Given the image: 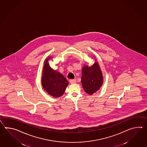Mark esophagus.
Listing matches in <instances>:
<instances>
[{
	"label": "esophagus",
	"mask_w": 147,
	"mask_h": 147,
	"mask_svg": "<svg viewBox=\"0 0 147 147\" xmlns=\"http://www.w3.org/2000/svg\"><path fill=\"white\" fill-rule=\"evenodd\" d=\"M69 83L71 84H75L76 83V80L75 79H72L69 80Z\"/></svg>",
	"instance_id": "obj_1"
}]
</instances>
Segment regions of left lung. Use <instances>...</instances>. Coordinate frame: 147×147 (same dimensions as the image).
Masks as SVG:
<instances>
[{"label": "left lung", "mask_w": 147, "mask_h": 147, "mask_svg": "<svg viewBox=\"0 0 147 147\" xmlns=\"http://www.w3.org/2000/svg\"><path fill=\"white\" fill-rule=\"evenodd\" d=\"M103 82L101 70L97 62L91 66L84 65L82 69L81 83L85 92L92 95L100 90Z\"/></svg>", "instance_id": "left-lung-1"}]
</instances>
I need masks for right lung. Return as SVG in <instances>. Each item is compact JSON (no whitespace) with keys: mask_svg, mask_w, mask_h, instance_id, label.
Masks as SVG:
<instances>
[{"mask_svg":"<svg viewBox=\"0 0 147 147\" xmlns=\"http://www.w3.org/2000/svg\"><path fill=\"white\" fill-rule=\"evenodd\" d=\"M51 58L48 57L44 62L42 84L46 92L54 98H58L64 94L69 82L62 74L50 67L48 61Z\"/></svg>","mask_w":147,"mask_h":147,"instance_id":"obj_1","label":"right lung"}]
</instances>
